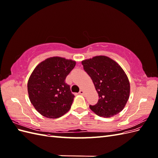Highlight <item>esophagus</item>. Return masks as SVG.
Masks as SVG:
<instances>
[{
    "label": "esophagus",
    "instance_id": "esophagus-1",
    "mask_svg": "<svg viewBox=\"0 0 158 158\" xmlns=\"http://www.w3.org/2000/svg\"><path fill=\"white\" fill-rule=\"evenodd\" d=\"M79 94H80V95H84V92L83 90L81 89L80 92H79Z\"/></svg>",
    "mask_w": 158,
    "mask_h": 158
}]
</instances>
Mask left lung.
Returning a JSON list of instances; mask_svg holds the SVG:
<instances>
[{"mask_svg": "<svg viewBox=\"0 0 158 158\" xmlns=\"http://www.w3.org/2000/svg\"><path fill=\"white\" fill-rule=\"evenodd\" d=\"M84 70L92 78L99 100L92 111L99 117H111L125 107L130 95V82L125 71L107 56H95L82 61Z\"/></svg>", "mask_w": 158, "mask_h": 158, "instance_id": "1", "label": "left lung"}]
</instances>
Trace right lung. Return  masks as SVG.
Instances as JSON below:
<instances>
[{
    "mask_svg": "<svg viewBox=\"0 0 158 158\" xmlns=\"http://www.w3.org/2000/svg\"><path fill=\"white\" fill-rule=\"evenodd\" d=\"M76 61L63 57H50L41 62L27 82L31 103L41 115L49 118L60 117L67 113L74 95L65 79Z\"/></svg>",
    "mask_w": 158,
    "mask_h": 158,
    "instance_id": "right-lung-1",
    "label": "right lung"
}]
</instances>
